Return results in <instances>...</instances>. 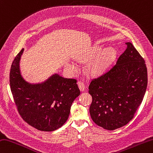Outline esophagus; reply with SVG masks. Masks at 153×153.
Wrapping results in <instances>:
<instances>
[{
    "label": "esophagus",
    "mask_w": 153,
    "mask_h": 153,
    "mask_svg": "<svg viewBox=\"0 0 153 153\" xmlns=\"http://www.w3.org/2000/svg\"><path fill=\"white\" fill-rule=\"evenodd\" d=\"M77 85H78L79 89H80L81 91H83L85 90V85L83 84V83L82 82H77Z\"/></svg>",
    "instance_id": "obj_1"
}]
</instances>
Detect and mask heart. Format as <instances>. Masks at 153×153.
<instances>
[{
    "label": "heart",
    "mask_w": 153,
    "mask_h": 153,
    "mask_svg": "<svg viewBox=\"0 0 153 153\" xmlns=\"http://www.w3.org/2000/svg\"><path fill=\"white\" fill-rule=\"evenodd\" d=\"M102 50V46L96 45L79 58L81 62H88L85 70L89 76L97 77L102 75L116 58L117 52L115 48L111 47ZM67 65L71 70L75 71L77 69L76 65L71 63H69Z\"/></svg>",
    "instance_id": "obj_1"
}]
</instances>
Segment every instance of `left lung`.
Instances as JSON below:
<instances>
[{"instance_id":"obj_1","label":"left lung","mask_w":153,"mask_h":153,"mask_svg":"<svg viewBox=\"0 0 153 153\" xmlns=\"http://www.w3.org/2000/svg\"><path fill=\"white\" fill-rule=\"evenodd\" d=\"M109 71L93 79L89 86V107L98 126L113 131L127 125L142 103L147 87L144 59L131 42Z\"/></svg>"}]
</instances>
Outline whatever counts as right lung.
<instances>
[{"instance_id":"obj_1","label":"right lung","mask_w":153,"mask_h":153,"mask_svg":"<svg viewBox=\"0 0 153 153\" xmlns=\"http://www.w3.org/2000/svg\"><path fill=\"white\" fill-rule=\"evenodd\" d=\"M24 49L15 57L10 71V85L19 114L27 123L42 131H53L68 120L71 104L80 95L77 80L58 74L40 83H30L20 73Z\"/></svg>"}]
</instances>
